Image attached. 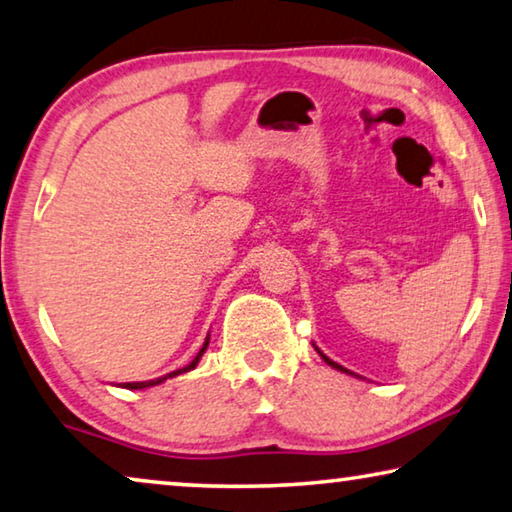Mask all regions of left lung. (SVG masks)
Returning <instances> with one entry per match:
<instances>
[{"label":"left lung","instance_id":"left-lung-1","mask_svg":"<svg viewBox=\"0 0 512 512\" xmlns=\"http://www.w3.org/2000/svg\"><path fill=\"white\" fill-rule=\"evenodd\" d=\"M314 348H316V346H314ZM316 353H319V355H321V358H323V360H326V364H330V367H332V369H337V371H342V373H351V376H353V371H348V369H344V367H342V364L332 362V360L328 358V355H323V353L319 351V348H316Z\"/></svg>","mask_w":512,"mask_h":512}]
</instances>
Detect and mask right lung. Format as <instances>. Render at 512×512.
Here are the masks:
<instances>
[{
    "label": "right lung",
    "instance_id": "obj_1",
    "mask_svg": "<svg viewBox=\"0 0 512 512\" xmlns=\"http://www.w3.org/2000/svg\"><path fill=\"white\" fill-rule=\"evenodd\" d=\"M207 346H209V335H207V339H205V344H202V348H200V353L196 355V358H193V360H191V364H186V367H182V369H177V371H170V373H166V376H161V378H154V380H143V383H125V385H120V387H125V389H145V387H154V385L164 383V380H168V378H173V376H180V373H186V371L196 369V364L200 362V358H202V353H205V351H207Z\"/></svg>",
    "mask_w": 512,
    "mask_h": 512
}]
</instances>
